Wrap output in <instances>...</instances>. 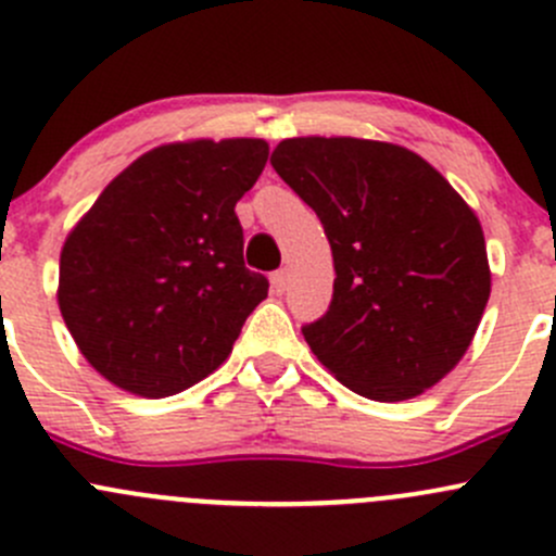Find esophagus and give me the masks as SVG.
Instances as JSON below:
<instances>
[{
  "label": "esophagus",
  "mask_w": 556,
  "mask_h": 556,
  "mask_svg": "<svg viewBox=\"0 0 556 556\" xmlns=\"http://www.w3.org/2000/svg\"><path fill=\"white\" fill-rule=\"evenodd\" d=\"M285 288H288V271H285V268H282V271H274L271 274V290L277 295H282Z\"/></svg>",
  "instance_id": "obj_1"
}]
</instances>
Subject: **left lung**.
Returning <instances> with one entry per match:
<instances>
[{
    "mask_svg": "<svg viewBox=\"0 0 556 556\" xmlns=\"http://www.w3.org/2000/svg\"><path fill=\"white\" fill-rule=\"evenodd\" d=\"M271 166L317 212L333 252V301L304 339L371 401L422 395L463 361L490 301L476 212L408 148L357 137H293Z\"/></svg>",
    "mask_w": 556,
    "mask_h": 556,
    "instance_id": "obj_1",
    "label": "left lung"
}]
</instances>
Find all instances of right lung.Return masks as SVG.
I'll return each mask as SVG.
<instances>
[{"label":"right lung","mask_w":556,"mask_h":556,"mask_svg":"<svg viewBox=\"0 0 556 556\" xmlns=\"http://www.w3.org/2000/svg\"><path fill=\"white\" fill-rule=\"evenodd\" d=\"M266 139H188L139 155L61 247V317L110 384L169 397L228 361L268 295L244 268L237 201L261 177Z\"/></svg>","instance_id":"add662e5"}]
</instances>
